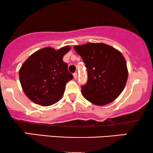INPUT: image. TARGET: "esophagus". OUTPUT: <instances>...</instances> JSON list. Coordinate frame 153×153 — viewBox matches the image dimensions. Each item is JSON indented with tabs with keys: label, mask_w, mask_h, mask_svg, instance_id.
<instances>
[{
	"label": "esophagus",
	"mask_w": 153,
	"mask_h": 153,
	"mask_svg": "<svg viewBox=\"0 0 153 153\" xmlns=\"http://www.w3.org/2000/svg\"><path fill=\"white\" fill-rule=\"evenodd\" d=\"M77 76H78V75H77L76 72H75L74 74V78L75 79H77Z\"/></svg>",
	"instance_id": "esophagus-1"
}]
</instances>
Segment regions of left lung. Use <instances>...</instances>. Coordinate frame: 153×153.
I'll list each match as a JSON object with an SVG mask.
<instances>
[{"instance_id":"left-lung-1","label":"left lung","mask_w":153,"mask_h":153,"mask_svg":"<svg viewBox=\"0 0 153 153\" xmlns=\"http://www.w3.org/2000/svg\"><path fill=\"white\" fill-rule=\"evenodd\" d=\"M74 48L87 70V82L81 90L84 97L99 106L114 101L123 91L128 77L127 63L121 52L102 43H87Z\"/></svg>"}]
</instances>
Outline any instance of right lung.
<instances>
[{
    "label": "right lung",
    "instance_id": "obj_1",
    "mask_svg": "<svg viewBox=\"0 0 153 153\" xmlns=\"http://www.w3.org/2000/svg\"><path fill=\"white\" fill-rule=\"evenodd\" d=\"M71 49L64 46L55 50L45 47L26 59L19 70V79L24 93L34 103L50 106L61 100L66 84L73 76L63 57Z\"/></svg>",
    "mask_w": 153,
    "mask_h": 153
}]
</instances>
